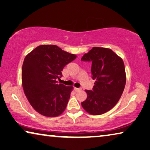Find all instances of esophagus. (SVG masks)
Returning a JSON list of instances; mask_svg holds the SVG:
<instances>
[{"label":"esophagus","instance_id":"1","mask_svg":"<svg viewBox=\"0 0 150 150\" xmlns=\"http://www.w3.org/2000/svg\"><path fill=\"white\" fill-rule=\"evenodd\" d=\"M75 91H81V88H74Z\"/></svg>","mask_w":150,"mask_h":150}]
</instances>
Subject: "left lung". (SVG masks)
<instances>
[{
  "mask_svg": "<svg viewBox=\"0 0 150 150\" xmlns=\"http://www.w3.org/2000/svg\"><path fill=\"white\" fill-rule=\"evenodd\" d=\"M91 62V72L96 81L93 90H86V100L81 106L91 115H102L117 104L126 83L122 59L110 48L93 47L81 58Z\"/></svg>",
  "mask_w": 150,
  "mask_h": 150,
  "instance_id": "8db88e82",
  "label": "left lung"
}]
</instances>
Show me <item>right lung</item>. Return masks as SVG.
<instances>
[{
    "instance_id": "right-lung-1",
    "label": "right lung",
    "mask_w": 150,
    "mask_h": 150,
    "mask_svg": "<svg viewBox=\"0 0 150 150\" xmlns=\"http://www.w3.org/2000/svg\"><path fill=\"white\" fill-rule=\"evenodd\" d=\"M77 57L56 45L43 44L30 52L22 66L24 93L31 106L40 115L56 117L65 110L73 86L58 83L62 69Z\"/></svg>"
}]
</instances>
